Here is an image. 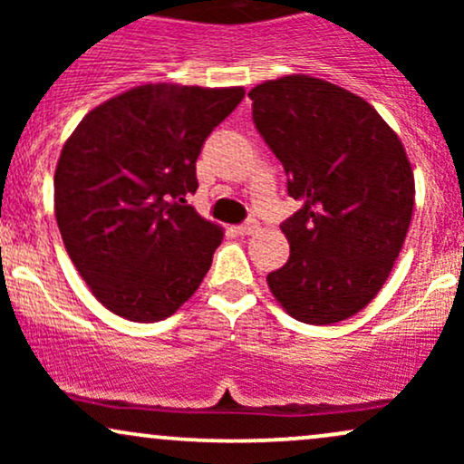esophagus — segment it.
Masks as SVG:
<instances>
[{"label":"esophagus","mask_w":464,"mask_h":464,"mask_svg":"<svg viewBox=\"0 0 464 464\" xmlns=\"http://www.w3.org/2000/svg\"><path fill=\"white\" fill-rule=\"evenodd\" d=\"M255 228H257V222L246 220V222H242V225L237 227V233H239V236H250V233H253Z\"/></svg>","instance_id":"esophagus-1"}]
</instances>
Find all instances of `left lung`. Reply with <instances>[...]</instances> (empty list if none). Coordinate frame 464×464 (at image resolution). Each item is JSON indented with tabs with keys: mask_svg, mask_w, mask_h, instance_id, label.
<instances>
[{
	"mask_svg": "<svg viewBox=\"0 0 464 464\" xmlns=\"http://www.w3.org/2000/svg\"><path fill=\"white\" fill-rule=\"evenodd\" d=\"M248 95L255 129L301 202L281 222L290 257L268 275L270 290L296 321H344L382 290L406 239V150L369 102L324 80L285 76Z\"/></svg>",
	"mask_w": 464,
	"mask_h": 464,
	"instance_id": "obj_1",
	"label": "left lung"
}]
</instances>
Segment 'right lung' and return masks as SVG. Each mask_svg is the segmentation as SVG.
Returning a JSON list of instances; mask_svg holds the SVG:
<instances>
[{
  "mask_svg": "<svg viewBox=\"0 0 464 464\" xmlns=\"http://www.w3.org/2000/svg\"><path fill=\"white\" fill-rule=\"evenodd\" d=\"M244 89L143 84L100 104L58 159L54 209L73 266L106 310L172 316L205 279L222 228L202 220L196 159Z\"/></svg>",
  "mask_w": 464,
  "mask_h": 464,
  "instance_id": "right-lung-1",
  "label": "right lung"
}]
</instances>
